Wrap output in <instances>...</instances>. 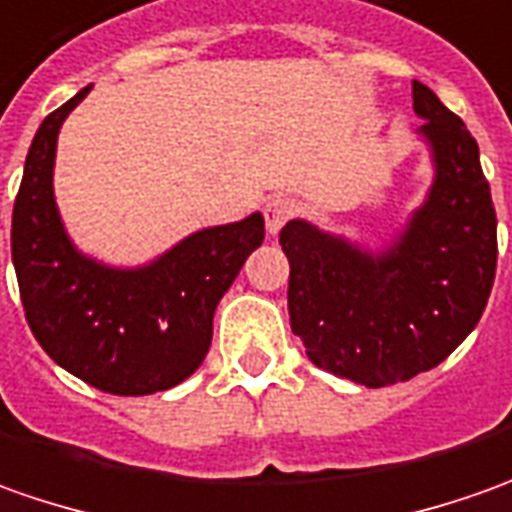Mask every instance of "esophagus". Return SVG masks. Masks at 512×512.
Returning <instances> with one entry per match:
<instances>
[{"label": "esophagus", "mask_w": 512, "mask_h": 512, "mask_svg": "<svg viewBox=\"0 0 512 512\" xmlns=\"http://www.w3.org/2000/svg\"><path fill=\"white\" fill-rule=\"evenodd\" d=\"M263 218H266L269 235H277L294 218V201H289V198H274V201L263 206Z\"/></svg>", "instance_id": "esophagus-1"}]
</instances>
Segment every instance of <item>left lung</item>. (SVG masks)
Wrapping results in <instances>:
<instances>
[{
  "label": "left lung",
  "mask_w": 512,
  "mask_h": 512,
  "mask_svg": "<svg viewBox=\"0 0 512 512\" xmlns=\"http://www.w3.org/2000/svg\"><path fill=\"white\" fill-rule=\"evenodd\" d=\"M414 110L436 181L385 255L371 257L306 221L280 229L291 331L309 360L365 388L431 371L476 328L496 277V209L465 121L414 81Z\"/></svg>",
  "instance_id": "obj_1"
}]
</instances>
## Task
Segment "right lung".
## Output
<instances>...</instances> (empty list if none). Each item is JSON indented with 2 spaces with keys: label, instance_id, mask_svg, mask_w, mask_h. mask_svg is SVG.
Returning <instances> with one entry per match:
<instances>
[{
  "label": "right lung",
  "instance_id": "right-lung-1",
  "mask_svg": "<svg viewBox=\"0 0 512 512\" xmlns=\"http://www.w3.org/2000/svg\"><path fill=\"white\" fill-rule=\"evenodd\" d=\"M87 93L90 87L47 115L30 144L10 255L27 326L47 354L98 391L144 397L184 382L201 365L215 309L266 229L257 212L203 229L135 272L81 257L53 201V158L62 121Z\"/></svg>",
  "mask_w": 512,
  "mask_h": 512
}]
</instances>
